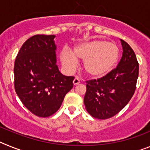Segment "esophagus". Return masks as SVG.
<instances>
[{"mask_svg":"<svg viewBox=\"0 0 150 150\" xmlns=\"http://www.w3.org/2000/svg\"><path fill=\"white\" fill-rule=\"evenodd\" d=\"M79 83H80V79H79V78H78V77L74 78V81H73V83H74V85H75V86H76V85L79 84Z\"/></svg>","mask_w":150,"mask_h":150,"instance_id":"34e87169","label":"esophagus"}]
</instances>
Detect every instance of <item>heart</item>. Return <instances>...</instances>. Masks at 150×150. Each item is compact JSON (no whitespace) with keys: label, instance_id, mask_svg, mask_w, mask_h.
Segmentation results:
<instances>
[{"label":"heart","instance_id":"obj_1","mask_svg":"<svg viewBox=\"0 0 150 150\" xmlns=\"http://www.w3.org/2000/svg\"><path fill=\"white\" fill-rule=\"evenodd\" d=\"M120 59V49L115 43L104 40H92L76 44L72 53L64 50L60 54L62 64L71 71L77 61L83 60V69L94 79L104 77L116 67Z\"/></svg>","mask_w":150,"mask_h":150}]
</instances>
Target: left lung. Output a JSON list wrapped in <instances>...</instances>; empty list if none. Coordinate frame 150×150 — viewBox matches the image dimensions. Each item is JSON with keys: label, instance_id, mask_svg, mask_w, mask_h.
Instances as JSON below:
<instances>
[{"label": "left lung", "instance_id": "obj_1", "mask_svg": "<svg viewBox=\"0 0 150 150\" xmlns=\"http://www.w3.org/2000/svg\"><path fill=\"white\" fill-rule=\"evenodd\" d=\"M120 40L123 52L117 67L104 77L86 81L85 106L91 116L99 120H107L120 112L136 89L138 62L132 47Z\"/></svg>", "mask_w": 150, "mask_h": 150}]
</instances>
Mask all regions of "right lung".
Instances as JSON below:
<instances>
[{"label": "right lung", "mask_w": 150, "mask_h": 150, "mask_svg": "<svg viewBox=\"0 0 150 150\" xmlns=\"http://www.w3.org/2000/svg\"><path fill=\"white\" fill-rule=\"evenodd\" d=\"M55 35H34L24 43L14 64V87L22 104L39 117L60 108L74 86V76L61 74L56 64Z\"/></svg>", "instance_id": "right-lung-1"}]
</instances>
